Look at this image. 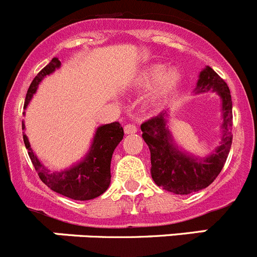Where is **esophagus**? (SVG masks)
<instances>
[{
    "instance_id": "obj_1",
    "label": "esophagus",
    "mask_w": 257,
    "mask_h": 257,
    "mask_svg": "<svg viewBox=\"0 0 257 257\" xmlns=\"http://www.w3.org/2000/svg\"><path fill=\"white\" fill-rule=\"evenodd\" d=\"M137 131H138V128H137L136 124H125L124 125V132H125L126 134H133V133H137Z\"/></svg>"
}]
</instances>
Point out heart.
Instances as JSON below:
<instances>
[{
    "mask_svg": "<svg viewBox=\"0 0 257 257\" xmlns=\"http://www.w3.org/2000/svg\"><path fill=\"white\" fill-rule=\"evenodd\" d=\"M164 69L165 67L161 66V64H156V66L150 67V68L143 73L142 82L150 83L152 82V81H155L156 78H158L162 74ZM179 81H180L179 71H176V69H170V71L165 72L162 77L158 79L157 83H156L155 91H153V96H155V97H160V96L165 95V93H167L169 91H171L172 88L179 83Z\"/></svg>",
    "mask_w": 257,
    "mask_h": 257,
    "instance_id": "heart-1",
    "label": "heart"
}]
</instances>
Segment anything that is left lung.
<instances>
[{"instance_id": "obj_1", "label": "left lung", "mask_w": 257, "mask_h": 257, "mask_svg": "<svg viewBox=\"0 0 257 257\" xmlns=\"http://www.w3.org/2000/svg\"><path fill=\"white\" fill-rule=\"evenodd\" d=\"M198 91H215L223 101V137L219 147L204 160L184 155L174 145L166 128L167 112L162 111L141 125L143 140L151 151V175L158 186L171 193L186 195L207 188L226 164L232 145V100L228 85L214 69L201 71Z\"/></svg>"}]
</instances>
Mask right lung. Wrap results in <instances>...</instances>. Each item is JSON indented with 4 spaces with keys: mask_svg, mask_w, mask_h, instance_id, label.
<instances>
[{
    "mask_svg": "<svg viewBox=\"0 0 257 257\" xmlns=\"http://www.w3.org/2000/svg\"><path fill=\"white\" fill-rule=\"evenodd\" d=\"M59 66H61V62L57 57H54L49 62V64H47L35 76L28 88L24 106L26 107V105L29 104L43 77L52 73ZM24 128L25 125L23 123V129ZM23 137L33 166L35 167V171L39 175L40 180L48 188L74 200H90V199L100 196L109 188L110 179H111L110 162H111L112 152L119 142L123 140L124 131L119 121L100 126L96 131L92 147L87 157L85 158V161L62 172H50L49 170L45 169L31 151L30 143L25 134H23Z\"/></svg>",
    "mask_w": 257,
    "mask_h": 257,
    "instance_id": "1",
    "label": "right lung"
}]
</instances>
